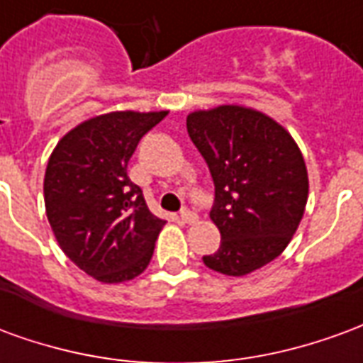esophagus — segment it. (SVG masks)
Masks as SVG:
<instances>
[{
    "mask_svg": "<svg viewBox=\"0 0 363 363\" xmlns=\"http://www.w3.org/2000/svg\"><path fill=\"white\" fill-rule=\"evenodd\" d=\"M181 221H182V223H189V225H192V223H196V221H198V213L190 212V210H182Z\"/></svg>",
    "mask_w": 363,
    "mask_h": 363,
    "instance_id": "1",
    "label": "esophagus"
}]
</instances>
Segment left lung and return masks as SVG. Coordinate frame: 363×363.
Masks as SVG:
<instances>
[{
    "instance_id": "8db88e82",
    "label": "left lung",
    "mask_w": 363,
    "mask_h": 363,
    "mask_svg": "<svg viewBox=\"0 0 363 363\" xmlns=\"http://www.w3.org/2000/svg\"><path fill=\"white\" fill-rule=\"evenodd\" d=\"M186 130L210 167V218L221 233L220 249L202 260L225 276L255 272L280 257L303 218V155L281 124L241 104L190 112Z\"/></svg>"
}]
</instances>
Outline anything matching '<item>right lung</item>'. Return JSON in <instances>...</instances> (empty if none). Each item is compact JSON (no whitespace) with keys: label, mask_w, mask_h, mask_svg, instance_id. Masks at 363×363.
<instances>
[{"label":"right lung","mask_w":363,"mask_h":363,"mask_svg":"<svg viewBox=\"0 0 363 363\" xmlns=\"http://www.w3.org/2000/svg\"><path fill=\"white\" fill-rule=\"evenodd\" d=\"M169 111H116L85 120L52 151L44 206L60 249L103 284L147 268L165 220L150 212L126 169L135 145Z\"/></svg>","instance_id":"1"}]
</instances>
